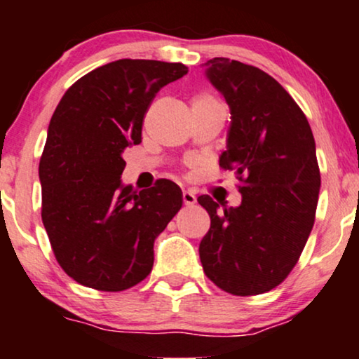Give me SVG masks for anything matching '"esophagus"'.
<instances>
[{
	"label": "esophagus",
	"instance_id": "obj_1",
	"mask_svg": "<svg viewBox=\"0 0 359 359\" xmlns=\"http://www.w3.org/2000/svg\"><path fill=\"white\" fill-rule=\"evenodd\" d=\"M183 203L186 205H194L196 204V196L191 191H183Z\"/></svg>",
	"mask_w": 359,
	"mask_h": 359
}]
</instances>
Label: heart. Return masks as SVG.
Returning a JSON list of instances; mask_svg holds the SVG:
<instances>
[{"mask_svg":"<svg viewBox=\"0 0 359 359\" xmlns=\"http://www.w3.org/2000/svg\"><path fill=\"white\" fill-rule=\"evenodd\" d=\"M191 102H193V107H199V106H210V104H219L217 100L210 95V93L208 91H199L196 93V95L193 96V100H191Z\"/></svg>","mask_w":359,"mask_h":359,"instance_id":"1","label":"heart"}]
</instances>
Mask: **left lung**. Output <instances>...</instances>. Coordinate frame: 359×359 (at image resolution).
I'll list each match as a JSON object with an SVG mask.
<instances>
[{"label": "left lung", "instance_id": "obj_1", "mask_svg": "<svg viewBox=\"0 0 359 359\" xmlns=\"http://www.w3.org/2000/svg\"><path fill=\"white\" fill-rule=\"evenodd\" d=\"M205 65L230 106L219 165L237 175L242 204L220 210L199 196L210 215L199 257L222 291L257 296L287 278L311 235L320 189L316 140L301 107L268 73L225 57Z\"/></svg>", "mask_w": 359, "mask_h": 359}]
</instances>
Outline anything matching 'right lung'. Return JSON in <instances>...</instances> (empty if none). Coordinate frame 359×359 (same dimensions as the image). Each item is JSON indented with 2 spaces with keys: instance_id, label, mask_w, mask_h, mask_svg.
<instances>
[{
  "instance_id": "add662e5",
  "label": "right lung",
  "mask_w": 359,
  "mask_h": 359,
  "mask_svg": "<svg viewBox=\"0 0 359 359\" xmlns=\"http://www.w3.org/2000/svg\"><path fill=\"white\" fill-rule=\"evenodd\" d=\"M183 63L122 58L68 88L48 124L39 178L42 222L72 279L119 292L149 276L154 242L183 205L170 180L137 193L121 184L122 151L142 142L147 111Z\"/></svg>"
}]
</instances>
